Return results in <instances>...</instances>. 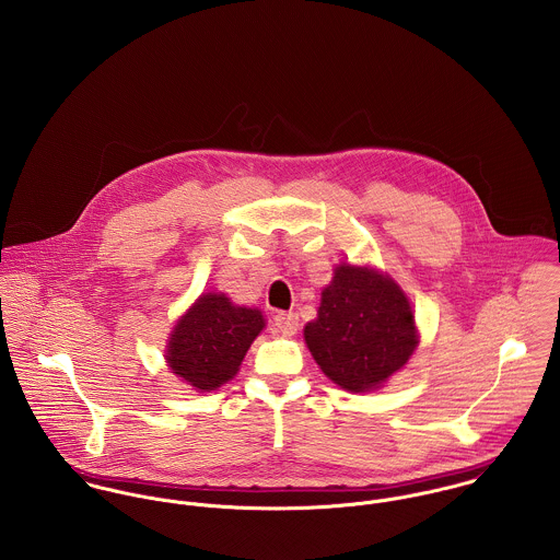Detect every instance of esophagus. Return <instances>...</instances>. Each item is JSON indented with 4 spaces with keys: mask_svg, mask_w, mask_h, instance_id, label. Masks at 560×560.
<instances>
[{
    "mask_svg": "<svg viewBox=\"0 0 560 560\" xmlns=\"http://www.w3.org/2000/svg\"><path fill=\"white\" fill-rule=\"evenodd\" d=\"M273 323H276V327H278L284 336H293V334L300 329V317H298V313H278V315L273 317Z\"/></svg>",
    "mask_w": 560,
    "mask_h": 560,
    "instance_id": "esophagus-1",
    "label": "esophagus"
}]
</instances>
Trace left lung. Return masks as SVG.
Masks as SVG:
<instances>
[{
    "mask_svg": "<svg viewBox=\"0 0 560 560\" xmlns=\"http://www.w3.org/2000/svg\"><path fill=\"white\" fill-rule=\"evenodd\" d=\"M320 371L340 388L364 393L384 384L416 349V327L399 287L362 267L342 265L320 293L319 317L304 329Z\"/></svg>",
    "mask_w": 560,
    "mask_h": 560,
    "instance_id": "8db88e82",
    "label": "left lung"
}]
</instances>
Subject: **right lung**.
Masks as SVG:
<instances>
[{
    "label": "right lung",
    "mask_w": 560,
    "mask_h": 560,
    "mask_svg": "<svg viewBox=\"0 0 560 560\" xmlns=\"http://www.w3.org/2000/svg\"><path fill=\"white\" fill-rule=\"evenodd\" d=\"M262 325L260 311L233 306L224 295H202L176 323L165 360L196 390L220 388L237 375Z\"/></svg>",
    "instance_id": "1"
}]
</instances>
